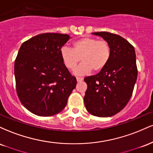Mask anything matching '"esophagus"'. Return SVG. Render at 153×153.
<instances>
[{
    "mask_svg": "<svg viewBox=\"0 0 153 153\" xmlns=\"http://www.w3.org/2000/svg\"><path fill=\"white\" fill-rule=\"evenodd\" d=\"M76 80H77V81H78V82H81L82 80H83V78H80V77H77Z\"/></svg>",
    "mask_w": 153,
    "mask_h": 153,
    "instance_id": "34e87169",
    "label": "esophagus"
}]
</instances>
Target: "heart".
I'll return each instance as SVG.
<instances>
[{
  "label": "heart",
  "mask_w": 153,
  "mask_h": 153,
  "mask_svg": "<svg viewBox=\"0 0 153 153\" xmlns=\"http://www.w3.org/2000/svg\"><path fill=\"white\" fill-rule=\"evenodd\" d=\"M111 54L109 44L92 37L79 39L73 43V49L63 47L60 50L63 64L70 71L75 69L80 59L83 62L75 71L76 75L102 71L109 62Z\"/></svg>",
  "instance_id": "1"
}]
</instances>
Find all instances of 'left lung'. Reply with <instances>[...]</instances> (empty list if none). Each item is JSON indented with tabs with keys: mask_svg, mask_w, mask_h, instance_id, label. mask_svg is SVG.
<instances>
[{
	"mask_svg": "<svg viewBox=\"0 0 153 153\" xmlns=\"http://www.w3.org/2000/svg\"><path fill=\"white\" fill-rule=\"evenodd\" d=\"M92 34L109 44L111 54L104 69L84 79L88 85L84 103L91 114L111 117L124 108L132 95L137 78L136 54L134 47L121 36L106 31Z\"/></svg>",
	"mask_w": 153,
	"mask_h": 153,
	"instance_id": "left-lung-1",
	"label": "left lung"
}]
</instances>
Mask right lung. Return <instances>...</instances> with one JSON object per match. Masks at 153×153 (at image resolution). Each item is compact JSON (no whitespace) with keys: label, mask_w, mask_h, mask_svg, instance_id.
<instances>
[{"label":"right lung","mask_w":153,"mask_h":153,"mask_svg":"<svg viewBox=\"0 0 153 153\" xmlns=\"http://www.w3.org/2000/svg\"><path fill=\"white\" fill-rule=\"evenodd\" d=\"M71 37L46 33L24 42L15 60L16 91L26 109L40 117H50L64 109L76 86L63 64L61 48Z\"/></svg>","instance_id":"1"}]
</instances>
